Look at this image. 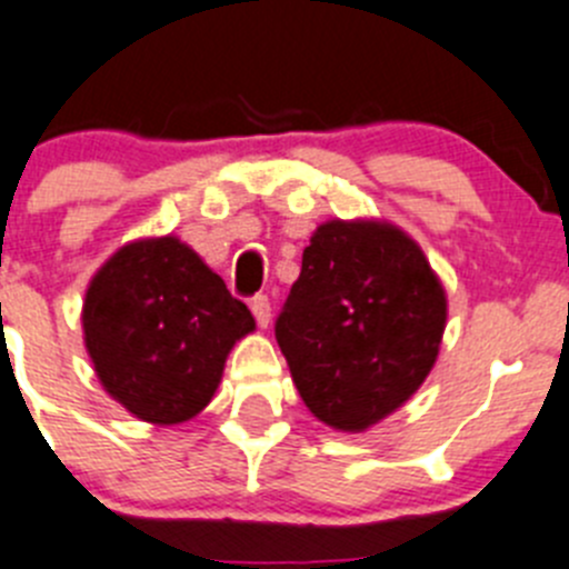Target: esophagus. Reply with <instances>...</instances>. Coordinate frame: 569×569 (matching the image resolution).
<instances>
[{
	"label": "esophagus",
	"mask_w": 569,
	"mask_h": 569,
	"mask_svg": "<svg viewBox=\"0 0 569 569\" xmlns=\"http://www.w3.org/2000/svg\"><path fill=\"white\" fill-rule=\"evenodd\" d=\"M250 312H253V319H257L259 327L270 325V299L268 296H257V299L250 301Z\"/></svg>",
	"instance_id": "34e87169"
}]
</instances>
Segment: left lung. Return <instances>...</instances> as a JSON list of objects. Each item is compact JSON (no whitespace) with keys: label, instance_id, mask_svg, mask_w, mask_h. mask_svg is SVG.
Wrapping results in <instances>:
<instances>
[{"label":"left lung","instance_id":"obj_1","mask_svg":"<svg viewBox=\"0 0 569 569\" xmlns=\"http://www.w3.org/2000/svg\"><path fill=\"white\" fill-rule=\"evenodd\" d=\"M446 290L392 222L316 228L276 319V341L307 409L338 431H367L420 389L440 352Z\"/></svg>","mask_w":569,"mask_h":569}]
</instances>
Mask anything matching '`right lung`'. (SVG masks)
Here are the masks:
<instances>
[{"label": "right lung", "mask_w": 569, "mask_h": 569, "mask_svg": "<svg viewBox=\"0 0 569 569\" xmlns=\"http://www.w3.org/2000/svg\"><path fill=\"white\" fill-rule=\"evenodd\" d=\"M81 325L109 398L154 426L200 415L233 343L257 330L248 307L177 237L114 250L87 288Z\"/></svg>", "instance_id": "obj_1"}]
</instances>
